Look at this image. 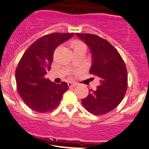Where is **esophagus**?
Wrapping results in <instances>:
<instances>
[{"mask_svg": "<svg viewBox=\"0 0 149 149\" xmlns=\"http://www.w3.org/2000/svg\"><path fill=\"white\" fill-rule=\"evenodd\" d=\"M76 85V83L75 82H72V81H70V82L68 83V86H69V88H73V87H75Z\"/></svg>", "mask_w": 149, "mask_h": 149, "instance_id": "1", "label": "esophagus"}]
</instances>
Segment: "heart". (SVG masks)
<instances>
[{
  "mask_svg": "<svg viewBox=\"0 0 149 149\" xmlns=\"http://www.w3.org/2000/svg\"><path fill=\"white\" fill-rule=\"evenodd\" d=\"M73 47V49H74V51L76 50V49H79L80 48H86V46L84 45V43L81 42L79 41H73V44H72Z\"/></svg>",
  "mask_w": 149,
  "mask_h": 149,
  "instance_id": "obj_1",
  "label": "heart"
}]
</instances>
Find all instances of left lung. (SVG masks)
Listing matches in <instances>:
<instances>
[{
	"label": "left lung",
	"mask_w": 149,
	"mask_h": 149,
	"mask_svg": "<svg viewBox=\"0 0 149 149\" xmlns=\"http://www.w3.org/2000/svg\"><path fill=\"white\" fill-rule=\"evenodd\" d=\"M88 46L92 55L90 73L100 79L96 91L89 90L81 104L90 113L103 115L119 105L128 88V73L124 61L108 41L89 33H76Z\"/></svg>",
	"instance_id": "obj_1"
}]
</instances>
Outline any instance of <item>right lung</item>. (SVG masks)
Wrapping results in <instances>:
<instances>
[{
  "instance_id": "add662e5",
  "label": "right lung",
  "mask_w": 149,
  "mask_h": 149,
  "mask_svg": "<svg viewBox=\"0 0 149 149\" xmlns=\"http://www.w3.org/2000/svg\"><path fill=\"white\" fill-rule=\"evenodd\" d=\"M74 33H51L32 44L18 62L15 70L17 90L29 108L38 113L54 110L61 102L67 82H52L45 78L51 68L56 47L72 38Z\"/></svg>"
}]
</instances>
